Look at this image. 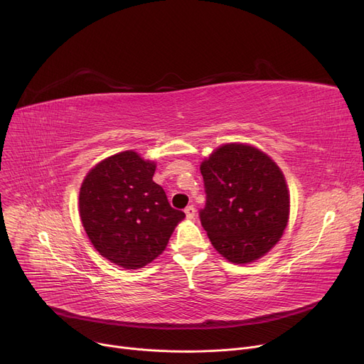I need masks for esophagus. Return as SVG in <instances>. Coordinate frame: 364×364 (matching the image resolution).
Returning <instances> with one entry per match:
<instances>
[{"label":"esophagus","mask_w":364,"mask_h":364,"mask_svg":"<svg viewBox=\"0 0 364 364\" xmlns=\"http://www.w3.org/2000/svg\"><path fill=\"white\" fill-rule=\"evenodd\" d=\"M184 213H186V217H187L188 220H192V218H195V215H196V209H195L193 205H188V206L184 209Z\"/></svg>","instance_id":"esophagus-1"}]
</instances>
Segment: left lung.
<instances>
[{
	"label": "left lung",
	"instance_id": "1",
	"mask_svg": "<svg viewBox=\"0 0 364 364\" xmlns=\"http://www.w3.org/2000/svg\"><path fill=\"white\" fill-rule=\"evenodd\" d=\"M206 203L199 217L209 240L230 262L269 252L289 220V192L276 162L257 147L230 143L200 165Z\"/></svg>",
	"mask_w": 364,
	"mask_h": 364
}]
</instances>
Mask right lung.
<instances>
[{
	"mask_svg": "<svg viewBox=\"0 0 364 364\" xmlns=\"http://www.w3.org/2000/svg\"><path fill=\"white\" fill-rule=\"evenodd\" d=\"M156 164L127 150L95 165L80 190V215L92 246L127 270L159 257L177 224L174 209L153 181Z\"/></svg>",
	"mask_w": 364,
	"mask_h": 364,
	"instance_id": "1",
	"label": "right lung"
}]
</instances>
